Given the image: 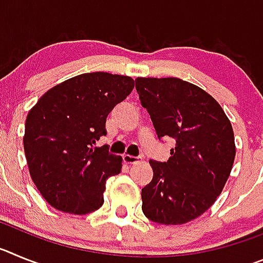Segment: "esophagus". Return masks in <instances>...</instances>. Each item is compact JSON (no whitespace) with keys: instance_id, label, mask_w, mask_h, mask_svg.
<instances>
[{"instance_id":"obj_1","label":"esophagus","mask_w":263,"mask_h":263,"mask_svg":"<svg viewBox=\"0 0 263 263\" xmlns=\"http://www.w3.org/2000/svg\"><path fill=\"white\" fill-rule=\"evenodd\" d=\"M122 159H124L125 164H134V163H137V162H138L139 158L132 157V155H129V154H125L124 157H122Z\"/></svg>"}]
</instances>
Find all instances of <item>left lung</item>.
Here are the masks:
<instances>
[{"label": "left lung", "instance_id": "left-lung-1", "mask_svg": "<svg viewBox=\"0 0 263 263\" xmlns=\"http://www.w3.org/2000/svg\"><path fill=\"white\" fill-rule=\"evenodd\" d=\"M136 88L158 137L176 141L167 162L150 160L154 175L142 188L143 213L163 225L192 221L212 206L231 175V121L208 92L182 79L137 78Z\"/></svg>", "mask_w": 263, "mask_h": 263}]
</instances>
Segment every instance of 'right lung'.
I'll use <instances>...</instances> for the list:
<instances>
[{
	"label": "right lung",
	"mask_w": 263,
	"mask_h": 263,
	"mask_svg": "<svg viewBox=\"0 0 263 263\" xmlns=\"http://www.w3.org/2000/svg\"><path fill=\"white\" fill-rule=\"evenodd\" d=\"M133 88L130 76L81 73L48 89L29 110L23 148L30 176L55 210L87 215L104 204L105 183L121 173L122 158L93 145Z\"/></svg>",
	"instance_id": "obj_1"
}]
</instances>
